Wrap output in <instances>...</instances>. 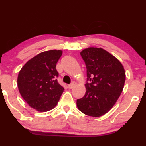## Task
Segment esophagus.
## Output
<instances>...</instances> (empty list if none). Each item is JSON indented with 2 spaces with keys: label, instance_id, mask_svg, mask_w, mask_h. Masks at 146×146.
<instances>
[{
  "label": "esophagus",
  "instance_id": "esophagus-1",
  "mask_svg": "<svg viewBox=\"0 0 146 146\" xmlns=\"http://www.w3.org/2000/svg\"><path fill=\"white\" fill-rule=\"evenodd\" d=\"M75 85H76V83H75V82H71L69 85H68V88H72L74 87Z\"/></svg>",
  "mask_w": 146,
  "mask_h": 146
}]
</instances>
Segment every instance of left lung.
Returning <instances> with one entry per match:
<instances>
[{"label":"left lung","mask_w":146,"mask_h":146,"mask_svg":"<svg viewBox=\"0 0 146 146\" xmlns=\"http://www.w3.org/2000/svg\"><path fill=\"white\" fill-rule=\"evenodd\" d=\"M80 55L86 67V91L77 100V106L86 115L101 116L111 110L122 92L124 68L118 60L102 48L89 47Z\"/></svg>","instance_id":"left-lung-1"}]
</instances>
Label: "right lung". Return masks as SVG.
Here are the masks:
<instances>
[{"instance_id": "1", "label": "right lung", "mask_w": 146, "mask_h": 146, "mask_svg": "<svg viewBox=\"0 0 146 146\" xmlns=\"http://www.w3.org/2000/svg\"><path fill=\"white\" fill-rule=\"evenodd\" d=\"M61 50L43 52L28 61L17 77V86L22 98L31 108L43 112L57 105L64 88L58 83L56 66Z\"/></svg>"}]
</instances>
